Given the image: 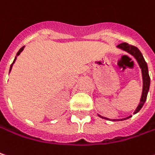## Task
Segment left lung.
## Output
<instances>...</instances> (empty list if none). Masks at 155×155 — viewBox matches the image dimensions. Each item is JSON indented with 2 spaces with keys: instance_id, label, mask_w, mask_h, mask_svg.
<instances>
[{
  "instance_id": "obj_1",
  "label": "left lung",
  "mask_w": 155,
  "mask_h": 155,
  "mask_svg": "<svg viewBox=\"0 0 155 155\" xmlns=\"http://www.w3.org/2000/svg\"><path fill=\"white\" fill-rule=\"evenodd\" d=\"M117 48H121V49L124 50L128 52L129 54H130L131 55H133L135 57V59L137 60V61L138 62L140 68H141V71H142V77H143V91H142V95H141V99H140V102L138 104V107L136 108L134 114L138 113V111L141 109V107H143L145 101H147V94H148V91H149V86H150V77L149 74H148V68H147V64L145 61L141 52L138 50V48L134 47V46H131V45H129L128 43H121L117 46ZM130 116H128L124 119H121V120H118V121H123V120H125V119H128L130 118ZM104 119H107V118H105V117H102ZM116 121V120H114Z\"/></svg>"
}]
</instances>
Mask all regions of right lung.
Here are the masks:
<instances>
[{
  "label": "right lung",
  "instance_id": "obj_1",
  "mask_svg": "<svg viewBox=\"0 0 155 155\" xmlns=\"http://www.w3.org/2000/svg\"><path fill=\"white\" fill-rule=\"evenodd\" d=\"M24 48H25V47H23V48H20V49H19V51H18V52H17V56H18V55H19V54H20V53H21V52H22V51H23V50H24ZM17 56H16V58H15V60H14V61H13V63H14V62H15V61H16V59H17ZM13 63H12V64H11V65H10V70H9V71H11V68H12V65H13Z\"/></svg>",
  "mask_w": 155,
  "mask_h": 155
}]
</instances>
